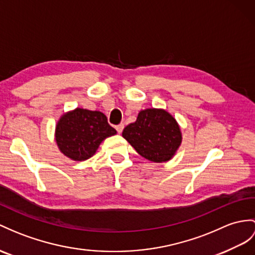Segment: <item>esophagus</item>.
Instances as JSON below:
<instances>
[{
  "label": "esophagus",
  "mask_w": 255,
  "mask_h": 255,
  "mask_svg": "<svg viewBox=\"0 0 255 255\" xmlns=\"http://www.w3.org/2000/svg\"><path fill=\"white\" fill-rule=\"evenodd\" d=\"M123 128H124V124L123 123H121V124H118V126H116V129L118 131V133H122V131H123Z\"/></svg>",
  "instance_id": "34e87169"
}]
</instances>
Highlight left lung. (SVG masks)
Returning <instances> with one entry per match:
<instances>
[{"label": "left lung", "instance_id": "left-lung-1", "mask_svg": "<svg viewBox=\"0 0 255 255\" xmlns=\"http://www.w3.org/2000/svg\"><path fill=\"white\" fill-rule=\"evenodd\" d=\"M122 136L141 157L157 163L174 157L183 140L175 118L158 108L140 110L136 121L124 128Z\"/></svg>", "mask_w": 255, "mask_h": 255}]
</instances>
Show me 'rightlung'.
<instances>
[{"mask_svg":"<svg viewBox=\"0 0 255 255\" xmlns=\"http://www.w3.org/2000/svg\"><path fill=\"white\" fill-rule=\"evenodd\" d=\"M116 134L103 113L83 108L61 115L55 128V140L60 152L73 161L94 156L102 141Z\"/></svg>","mask_w":255,"mask_h":255,"instance_id":"right-lung-1","label":"right lung"}]
</instances>
